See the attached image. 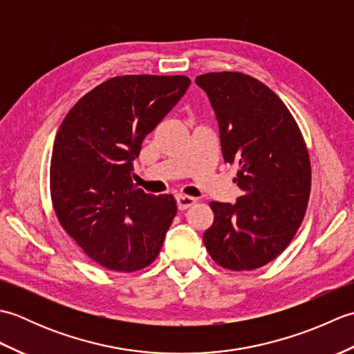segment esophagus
I'll use <instances>...</instances> for the list:
<instances>
[{"label":"esophagus","mask_w":354,"mask_h":354,"mask_svg":"<svg viewBox=\"0 0 354 354\" xmlns=\"http://www.w3.org/2000/svg\"><path fill=\"white\" fill-rule=\"evenodd\" d=\"M194 202H196V199L192 198V196H187V194H178V196H176V204H178L179 209L190 208L194 204Z\"/></svg>","instance_id":"1"}]
</instances>
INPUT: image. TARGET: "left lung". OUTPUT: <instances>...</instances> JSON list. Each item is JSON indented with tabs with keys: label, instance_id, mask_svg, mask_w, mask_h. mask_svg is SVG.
Here are the masks:
<instances>
[{
	"label": "left lung",
	"instance_id": "1",
	"mask_svg": "<svg viewBox=\"0 0 354 354\" xmlns=\"http://www.w3.org/2000/svg\"><path fill=\"white\" fill-rule=\"evenodd\" d=\"M219 122L225 162L237 165L243 194L234 205L209 202L208 254L230 270H252L277 259L301 225L310 196V158L303 133L272 89L243 73L196 77Z\"/></svg>",
	"mask_w": 354,
	"mask_h": 354
}]
</instances>
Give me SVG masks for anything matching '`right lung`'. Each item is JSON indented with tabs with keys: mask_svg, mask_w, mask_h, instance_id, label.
Listing matches in <instances>:
<instances>
[{
	"mask_svg": "<svg viewBox=\"0 0 354 354\" xmlns=\"http://www.w3.org/2000/svg\"><path fill=\"white\" fill-rule=\"evenodd\" d=\"M189 86L185 76L112 77L82 97L59 127L50 164L53 208L103 268L133 272L161 251L176 201L138 189L132 162Z\"/></svg>",
	"mask_w": 354,
	"mask_h": 354,
	"instance_id": "1",
	"label": "right lung"
}]
</instances>
